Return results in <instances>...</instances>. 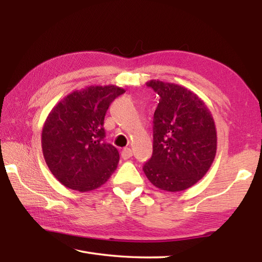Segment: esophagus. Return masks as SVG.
<instances>
[{"label": "esophagus", "instance_id": "esophagus-1", "mask_svg": "<svg viewBox=\"0 0 262 262\" xmlns=\"http://www.w3.org/2000/svg\"><path fill=\"white\" fill-rule=\"evenodd\" d=\"M121 157H122V159H125V160L129 159V158L133 157V151H132L129 147H125L121 151Z\"/></svg>", "mask_w": 262, "mask_h": 262}]
</instances>
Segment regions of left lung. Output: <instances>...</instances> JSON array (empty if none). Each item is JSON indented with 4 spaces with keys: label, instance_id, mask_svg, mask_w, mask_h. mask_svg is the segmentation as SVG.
I'll return each instance as SVG.
<instances>
[{
    "label": "left lung",
    "instance_id": "obj_1",
    "mask_svg": "<svg viewBox=\"0 0 262 262\" xmlns=\"http://www.w3.org/2000/svg\"><path fill=\"white\" fill-rule=\"evenodd\" d=\"M160 96L153 120V155L143 171L161 190L192 187L207 173L217 148L215 121L204 100L174 83L146 82Z\"/></svg>",
    "mask_w": 262,
    "mask_h": 262
}]
</instances>
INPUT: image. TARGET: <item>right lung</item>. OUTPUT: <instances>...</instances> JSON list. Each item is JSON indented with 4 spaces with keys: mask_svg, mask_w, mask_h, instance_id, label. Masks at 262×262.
<instances>
[{
    "mask_svg": "<svg viewBox=\"0 0 262 262\" xmlns=\"http://www.w3.org/2000/svg\"><path fill=\"white\" fill-rule=\"evenodd\" d=\"M117 85H89L64 97L47 116L41 133L43 159L53 176L73 190L88 192L108 181L119 153L104 141L103 120Z\"/></svg>",
    "mask_w": 262,
    "mask_h": 262,
    "instance_id": "obj_1",
    "label": "right lung"
}]
</instances>
